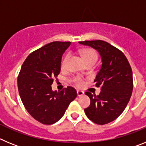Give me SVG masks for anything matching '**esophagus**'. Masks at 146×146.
I'll return each instance as SVG.
<instances>
[{
  "label": "esophagus",
  "mask_w": 146,
  "mask_h": 146,
  "mask_svg": "<svg viewBox=\"0 0 146 146\" xmlns=\"http://www.w3.org/2000/svg\"><path fill=\"white\" fill-rule=\"evenodd\" d=\"M77 96H82L84 95V92L82 91H77Z\"/></svg>",
  "instance_id": "obj_1"
}]
</instances>
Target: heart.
Here are the masks:
<instances>
[{
  "label": "heart",
  "mask_w": 146,
  "mask_h": 146,
  "mask_svg": "<svg viewBox=\"0 0 146 146\" xmlns=\"http://www.w3.org/2000/svg\"><path fill=\"white\" fill-rule=\"evenodd\" d=\"M81 55H82V58H83L86 64L90 63V62H92V63L95 64L96 60H97V54H96V51L91 48L83 49L82 50V52H81ZM69 58H70V54H66L61 62V66L63 68L66 67ZM73 81H74L76 86H82L83 85V80L80 77H74V79H73Z\"/></svg>",
  "instance_id": "heart-1"
}]
</instances>
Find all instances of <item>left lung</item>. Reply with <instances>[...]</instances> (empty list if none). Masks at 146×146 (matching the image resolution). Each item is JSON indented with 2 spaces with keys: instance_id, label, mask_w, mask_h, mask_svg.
<instances>
[{
  "instance_id": "1",
  "label": "left lung",
  "mask_w": 146,
  "mask_h": 146,
  "mask_svg": "<svg viewBox=\"0 0 146 146\" xmlns=\"http://www.w3.org/2000/svg\"><path fill=\"white\" fill-rule=\"evenodd\" d=\"M79 43L93 47L101 56V69L94 80L96 87L102 86L101 92L98 96L86 92L91 99V104L84 111L95 123L106 124L123 113L131 98L133 90L131 66L121 50L104 41Z\"/></svg>"
}]
</instances>
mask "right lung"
I'll use <instances>...</instances> for the list:
<instances>
[{
    "label": "right lung",
    "instance_id": "1",
    "mask_svg": "<svg viewBox=\"0 0 146 146\" xmlns=\"http://www.w3.org/2000/svg\"><path fill=\"white\" fill-rule=\"evenodd\" d=\"M70 44V42H53L35 50L25 59L18 75V91L23 105L43 124L59 121L77 96L71 86L60 91H53L51 87L60 72L62 55Z\"/></svg>",
    "mask_w": 146,
    "mask_h": 146
}]
</instances>
